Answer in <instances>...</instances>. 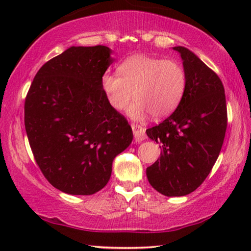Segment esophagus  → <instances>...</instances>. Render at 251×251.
<instances>
[{"label": "esophagus", "mask_w": 251, "mask_h": 251, "mask_svg": "<svg viewBox=\"0 0 251 251\" xmlns=\"http://www.w3.org/2000/svg\"><path fill=\"white\" fill-rule=\"evenodd\" d=\"M131 128H132L133 137H135L136 142L139 143V142H143V140H145V138H146L145 129L142 128V126H135V125H131Z\"/></svg>", "instance_id": "34e87169"}]
</instances>
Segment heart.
I'll return each mask as SVG.
<instances>
[{"label": "heart", "mask_w": 251, "mask_h": 251, "mask_svg": "<svg viewBox=\"0 0 251 251\" xmlns=\"http://www.w3.org/2000/svg\"><path fill=\"white\" fill-rule=\"evenodd\" d=\"M118 74L105 73L100 85L108 104L116 111L136 100L126 109L133 120L142 121L147 115L163 118L180 104L186 90L187 78L179 61L133 54L119 65Z\"/></svg>", "instance_id": "heart-1"}]
</instances>
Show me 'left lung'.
<instances>
[{"label":"left lung","mask_w":251,"mask_h":251,"mask_svg":"<svg viewBox=\"0 0 251 251\" xmlns=\"http://www.w3.org/2000/svg\"><path fill=\"white\" fill-rule=\"evenodd\" d=\"M186 73V90L173 114L147 129L161 143V155L146 169L153 188L166 197H183L203 183L221 152L227 126L221 78L197 54L175 47Z\"/></svg>","instance_id":"obj_1"}]
</instances>
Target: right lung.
<instances>
[{
    "label": "right lung",
    "mask_w": 251,
    "mask_h": 251,
    "mask_svg": "<svg viewBox=\"0 0 251 251\" xmlns=\"http://www.w3.org/2000/svg\"><path fill=\"white\" fill-rule=\"evenodd\" d=\"M105 46L71 47L37 72L25 100V129L37 166L64 193L91 195L108 183L114 157L132 142L100 80L114 61Z\"/></svg>",
    "instance_id": "1"
}]
</instances>
